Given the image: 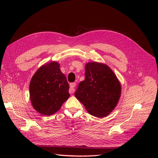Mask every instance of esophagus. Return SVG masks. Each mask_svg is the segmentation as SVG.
<instances>
[{
  "instance_id": "34e87169",
  "label": "esophagus",
  "mask_w": 158,
  "mask_h": 158,
  "mask_svg": "<svg viewBox=\"0 0 158 158\" xmlns=\"http://www.w3.org/2000/svg\"><path fill=\"white\" fill-rule=\"evenodd\" d=\"M76 85V83H71L70 84V90H69V93L70 94H73L74 92H75V87Z\"/></svg>"
}]
</instances>
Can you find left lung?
Here are the masks:
<instances>
[{
	"mask_svg": "<svg viewBox=\"0 0 158 158\" xmlns=\"http://www.w3.org/2000/svg\"><path fill=\"white\" fill-rule=\"evenodd\" d=\"M122 87L109 67L96 62L85 64V79L75 92L88 112L96 117H105L113 111L121 96Z\"/></svg>",
	"mask_w": 158,
	"mask_h": 158,
	"instance_id": "8db88e82",
	"label": "left lung"
}]
</instances>
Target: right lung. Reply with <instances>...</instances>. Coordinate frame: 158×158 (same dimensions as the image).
I'll return each instance as SVG.
<instances>
[{
    "label": "right lung",
    "instance_id": "add662e5",
    "mask_svg": "<svg viewBox=\"0 0 158 158\" xmlns=\"http://www.w3.org/2000/svg\"><path fill=\"white\" fill-rule=\"evenodd\" d=\"M30 98L36 111L49 116L69 98V85L60 64L51 62L40 67L30 83Z\"/></svg>",
    "mask_w": 158,
    "mask_h": 158
}]
</instances>
